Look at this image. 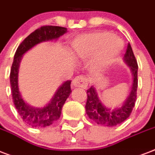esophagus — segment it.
I'll return each mask as SVG.
<instances>
[{"label":"esophagus","instance_id":"34e87169","mask_svg":"<svg viewBox=\"0 0 155 155\" xmlns=\"http://www.w3.org/2000/svg\"><path fill=\"white\" fill-rule=\"evenodd\" d=\"M73 87H81V88L86 89L88 86V80L86 77L78 76L74 79L72 82Z\"/></svg>","mask_w":155,"mask_h":155}]
</instances>
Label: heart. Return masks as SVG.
I'll return each mask as SVG.
<instances>
[{
	"label": "heart",
	"mask_w": 155,
	"mask_h": 155,
	"mask_svg": "<svg viewBox=\"0 0 155 155\" xmlns=\"http://www.w3.org/2000/svg\"><path fill=\"white\" fill-rule=\"evenodd\" d=\"M123 49V43L118 37L105 31H94L81 35L73 43L72 50L75 56L87 59L95 55L91 61L94 72L103 71L110 66Z\"/></svg>",
	"instance_id": "1"
}]
</instances>
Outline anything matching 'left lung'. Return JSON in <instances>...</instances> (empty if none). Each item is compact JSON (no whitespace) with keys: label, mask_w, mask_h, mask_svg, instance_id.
Returning <instances> with one entry per match:
<instances>
[{"label":"left lung","mask_w":155,"mask_h":155,"mask_svg":"<svg viewBox=\"0 0 155 155\" xmlns=\"http://www.w3.org/2000/svg\"><path fill=\"white\" fill-rule=\"evenodd\" d=\"M124 62L130 67L134 77V81L132 86L131 92L126 101L120 107L111 110L104 107L99 100L98 94L93 86L87 90V101L86 104V111L89 118L95 123L104 126L112 127L120 124L125 120L131 115L132 111L135 106L137 99V69L138 65L136 57L130 44H128L126 52L124 54Z\"/></svg>","instance_id":"1"}]
</instances>
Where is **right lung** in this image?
Segmentation results:
<instances>
[{
  "label": "right lung",
  "mask_w": 155,
  "mask_h": 155,
  "mask_svg": "<svg viewBox=\"0 0 155 155\" xmlns=\"http://www.w3.org/2000/svg\"><path fill=\"white\" fill-rule=\"evenodd\" d=\"M67 29L62 26H44L30 34L17 49L10 70V85L12 97L17 111L23 121L33 128H44L57 120L61 115V110L67 98L72 92L71 81H64L59 87L51 102L44 107H33L26 104L21 96L18 84V74L20 61L25 52L42 42L56 39L64 33Z\"/></svg>",
  "instance_id": "add662e5"
}]
</instances>
